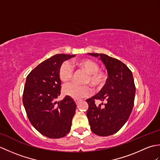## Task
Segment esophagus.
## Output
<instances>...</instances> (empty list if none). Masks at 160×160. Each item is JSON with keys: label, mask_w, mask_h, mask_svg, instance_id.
<instances>
[{"label": "esophagus", "mask_w": 160, "mask_h": 160, "mask_svg": "<svg viewBox=\"0 0 160 160\" xmlns=\"http://www.w3.org/2000/svg\"><path fill=\"white\" fill-rule=\"evenodd\" d=\"M74 101H75V102H76V104L79 103V102H80V100H74Z\"/></svg>", "instance_id": "esophagus-1"}]
</instances>
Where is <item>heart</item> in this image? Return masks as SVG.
Listing matches in <instances>:
<instances>
[{
  "label": "heart",
  "instance_id": "b5f03b06",
  "mask_svg": "<svg viewBox=\"0 0 160 160\" xmlns=\"http://www.w3.org/2000/svg\"><path fill=\"white\" fill-rule=\"evenodd\" d=\"M76 64L89 73L87 82L91 83L93 87L99 89L106 82V74L102 71L100 70L99 64L96 62L90 59H82L77 61ZM73 74V67L69 62L66 61L61 64L59 68L58 76L62 82L64 83L69 82L72 78ZM62 91L64 95L76 100L89 96L93 92L92 88L90 86H81L76 83L66 84L64 86Z\"/></svg>",
  "mask_w": 160,
  "mask_h": 160
}]
</instances>
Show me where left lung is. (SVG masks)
I'll list each match as a JSON object with an SVG mask.
<instances>
[{"label": "left lung", "mask_w": 160, "mask_h": 160, "mask_svg": "<svg viewBox=\"0 0 160 160\" xmlns=\"http://www.w3.org/2000/svg\"><path fill=\"white\" fill-rule=\"evenodd\" d=\"M89 54L100 57L108 77L100 92L86 100L89 104L87 116L95 134L108 136L120 130L131 113L135 94L133 77L131 71L120 60L104 53ZM95 99L107 102L104 107L96 106Z\"/></svg>", "instance_id": "1"}]
</instances>
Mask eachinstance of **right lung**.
Listing matches in <instances>:
<instances>
[{"instance_id":"obj_1","label":"right lung","mask_w":160,"mask_h":160,"mask_svg":"<svg viewBox=\"0 0 160 160\" xmlns=\"http://www.w3.org/2000/svg\"><path fill=\"white\" fill-rule=\"evenodd\" d=\"M75 55L56 54L39 64L29 73L24 88L22 102L32 126L49 138L69 133L76 104L70 96L56 102L60 96L59 68Z\"/></svg>"}]
</instances>
